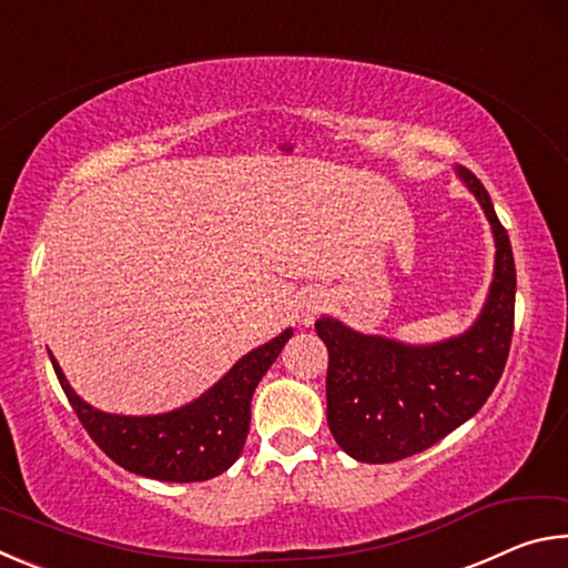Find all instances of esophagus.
<instances>
[{
	"label": "esophagus",
	"mask_w": 568,
	"mask_h": 568,
	"mask_svg": "<svg viewBox=\"0 0 568 568\" xmlns=\"http://www.w3.org/2000/svg\"><path fill=\"white\" fill-rule=\"evenodd\" d=\"M323 307H325V295L321 291L305 293L301 301V323L311 325L323 313Z\"/></svg>",
	"instance_id": "esophagus-1"
}]
</instances>
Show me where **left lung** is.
<instances>
[{"instance_id": "1", "label": "left lung", "mask_w": 568, "mask_h": 568, "mask_svg": "<svg viewBox=\"0 0 568 568\" xmlns=\"http://www.w3.org/2000/svg\"><path fill=\"white\" fill-rule=\"evenodd\" d=\"M491 223L494 281L484 311L466 333L434 345L363 335L335 318L315 321L328 348V426L345 454L390 464L430 448L476 416L491 396L511 348L516 267L506 227L474 172L456 168Z\"/></svg>"}]
</instances>
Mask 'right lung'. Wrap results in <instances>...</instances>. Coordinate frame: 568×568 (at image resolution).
I'll return each instance as SVG.
<instances>
[{
  "label": "right lung",
  "instance_id": "add662e5",
  "mask_svg": "<svg viewBox=\"0 0 568 568\" xmlns=\"http://www.w3.org/2000/svg\"><path fill=\"white\" fill-rule=\"evenodd\" d=\"M293 328L243 355L213 388L187 406L158 416H118L84 403L52 358L57 381L90 438L114 464L138 476L192 484L235 464L250 430V400L257 383L291 341Z\"/></svg>",
  "mask_w": 568,
  "mask_h": 568
}]
</instances>
